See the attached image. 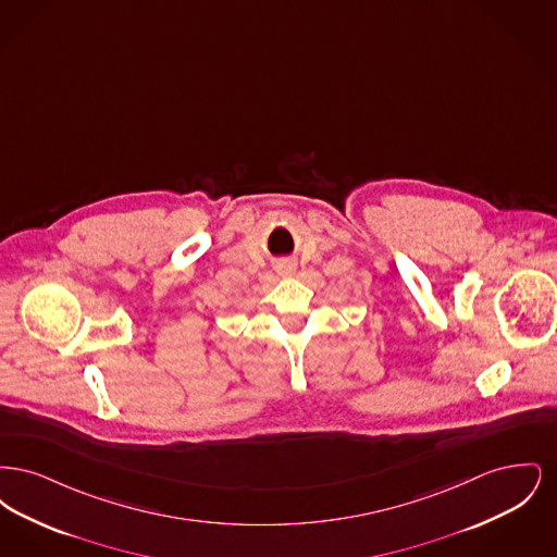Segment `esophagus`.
Returning <instances> with one entry per match:
<instances>
[{
  "label": "esophagus",
  "mask_w": 557,
  "mask_h": 557,
  "mask_svg": "<svg viewBox=\"0 0 557 557\" xmlns=\"http://www.w3.org/2000/svg\"><path fill=\"white\" fill-rule=\"evenodd\" d=\"M284 269H286L288 273H292V271H294V263H286V265H284Z\"/></svg>",
  "instance_id": "1"
}]
</instances>
